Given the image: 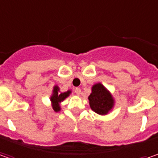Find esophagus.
<instances>
[{
    "instance_id": "34e87169",
    "label": "esophagus",
    "mask_w": 158,
    "mask_h": 158,
    "mask_svg": "<svg viewBox=\"0 0 158 158\" xmlns=\"http://www.w3.org/2000/svg\"><path fill=\"white\" fill-rule=\"evenodd\" d=\"M81 91H82V89H81L80 88H76V89H75V92H76V94L78 95V96L81 94Z\"/></svg>"
}]
</instances>
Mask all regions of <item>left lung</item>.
<instances>
[{
  "label": "left lung",
  "instance_id": "1",
  "mask_svg": "<svg viewBox=\"0 0 158 158\" xmlns=\"http://www.w3.org/2000/svg\"><path fill=\"white\" fill-rule=\"evenodd\" d=\"M90 108L95 112L104 115L113 106V99L111 94L101 83H97L92 87V93L89 96Z\"/></svg>",
  "mask_w": 158,
  "mask_h": 158
}]
</instances>
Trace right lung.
<instances>
[{"label": "right lung", "instance_id": "right-lung-1", "mask_svg": "<svg viewBox=\"0 0 158 158\" xmlns=\"http://www.w3.org/2000/svg\"><path fill=\"white\" fill-rule=\"evenodd\" d=\"M70 94V91H67V92H64V93H60L59 92V88L57 86H55L53 88V94L51 97V101L52 103V109L54 110V112H59L60 107V103L61 101H63Z\"/></svg>", "mask_w": 158, "mask_h": 158}]
</instances>
